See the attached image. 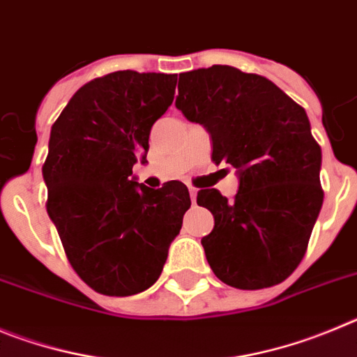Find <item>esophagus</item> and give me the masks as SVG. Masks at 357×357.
<instances>
[{
  "instance_id": "34e87169",
  "label": "esophagus",
  "mask_w": 357,
  "mask_h": 357,
  "mask_svg": "<svg viewBox=\"0 0 357 357\" xmlns=\"http://www.w3.org/2000/svg\"><path fill=\"white\" fill-rule=\"evenodd\" d=\"M188 192H190L192 202H195V199H197V188H194V186H190V188H188Z\"/></svg>"
}]
</instances>
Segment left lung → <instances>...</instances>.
<instances>
[{"mask_svg":"<svg viewBox=\"0 0 357 357\" xmlns=\"http://www.w3.org/2000/svg\"><path fill=\"white\" fill-rule=\"evenodd\" d=\"M178 91L176 108L211 135V160L240 176L233 201L197 194L215 218L201 240L211 271L240 290L279 284L303 261L324 201L306 112L271 79L229 66L179 75Z\"/></svg>","mask_w":357,"mask_h":357,"instance_id":"left-lung-1","label":"left lung"}]
</instances>
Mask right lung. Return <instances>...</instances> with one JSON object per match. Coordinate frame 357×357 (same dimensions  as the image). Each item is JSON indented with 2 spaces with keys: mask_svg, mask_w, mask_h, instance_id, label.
<instances>
[{
  "mask_svg": "<svg viewBox=\"0 0 357 357\" xmlns=\"http://www.w3.org/2000/svg\"><path fill=\"white\" fill-rule=\"evenodd\" d=\"M174 89L176 75L110 73L85 83L51 128L43 167L47 215L70 266L102 295L155 284L190 208L181 181L155 190L131 178Z\"/></svg>",
  "mask_w": 357,
  "mask_h": 357,
  "instance_id": "add662e5",
  "label": "right lung"
}]
</instances>
